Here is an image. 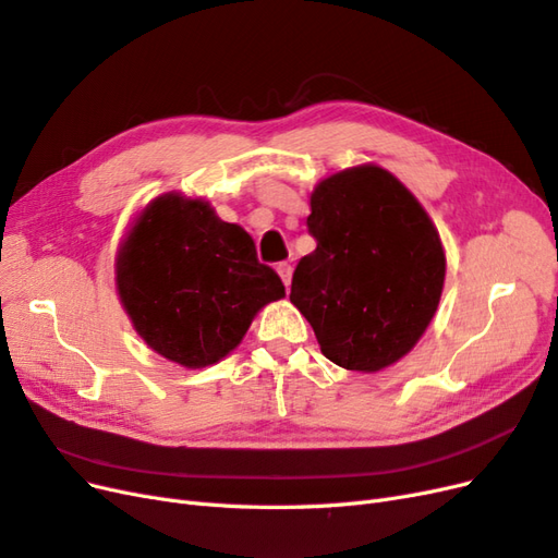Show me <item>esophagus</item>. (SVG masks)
<instances>
[{"label": "esophagus", "mask_w": 558, "mask_h": 558, "mask_svg": "<svg viewBox=\"0 0 558 558\" xmlns=\"http://www.w3.org/2000/svg\"><path fill=\"white\" fill-rule=\"evenodd\" d=\"M277 272H279V277H281L286 289H289V286H291V277H293V267H291L289 263H279V265H277Z\"/></svg>", "instance_id": "obj_1"}]
</instances>
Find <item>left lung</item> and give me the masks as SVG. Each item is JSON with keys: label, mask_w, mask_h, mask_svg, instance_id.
Segmentation results:
<instances>
[{"label": "left lung", "mask_w": 558, "mask_h": 558, "mask_svg": "<svg viewBox=\"0 0 558 558\" xmlns=\"http://www.w3.org/2000/svg\"><path fill=\"white\" fill-rule=\"evenodd\" d=\"M310 209L316 248L295 267L291 302L328 361L379 373L408 356L440 305V232L408 185L373 162L320 179Z\"/></svg>", "instance_id": "left-lung-1"}]
</instances>
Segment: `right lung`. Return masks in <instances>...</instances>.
Segmentation results:
<instances>
[{
	"label": "right lung",
	"mask_w": 558,
	"mask_h": 558,
	"mask_svg": "<svg viewBox=\"0 0 558 558\" xmlns=\"http://www.w3.org/2000/svg\"><path fill=\"white\" fill-rule=\"evenodd\" d=\"M116 293L150 349L199 369L238 349L286 289L242 226L221 221L209 199L172 191L130 223L116 253Z\"/></svg>",
	"instance_id": "1"
}]
</instances>
